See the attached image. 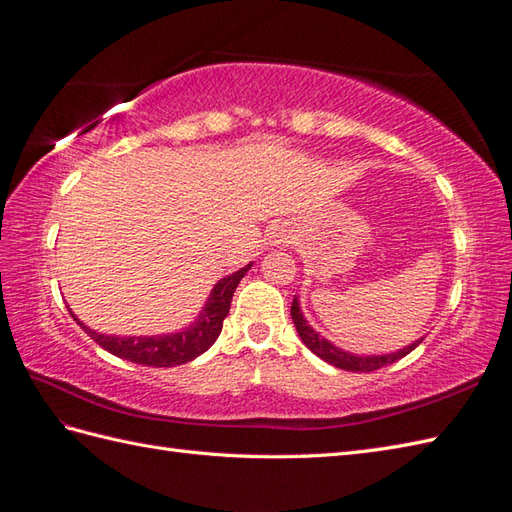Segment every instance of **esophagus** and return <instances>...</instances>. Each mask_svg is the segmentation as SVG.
<instances>
[{"mask_svg": "<svg viewBox=\"0 0 512 512\" xmlns=\"http://www.w3.org/2000/svg\"><path fill=\"white\" fill-rule=\"evenodd\" d=\"M272 244H288L290 242V231L285 227H275L270 233Z\"/></svg>", "mask_w": 512, "mask_h": 512, "instance_id": "34e87169", "label": "esophagus"}]
</instances>
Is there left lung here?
<instances>
[{"label":"left lung","mask_w":512,"mask_h":512,"mask_svg":"<svg viewBox=\"0 0 512 512\" xmlns=\"http://www.w3.org/2000/svg\"><path fill=\"white\" fill-rule=\"evenodd\" d=\"M292 320H294V327L299 331V336L303 340V344L307 349H310L314 355H318L320 360H325L327 364L342 368V371H353V373H371L377 371V368H382L386 364H392L401 360L403 355H408L412 349H417L421 340H414L410 342L408 347H403L399 351H392V353H373V355H366V353H351L347 349H340L338 344H334L331 340H327L325 336H320L318 331L307 323V318L303 316L301 310V303H299V296H294L292 301Z\"/></svg>","instance_id":"left-lung-1"}]
</instances>
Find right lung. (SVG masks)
<instances>
[{
	"label": "right lung",
	"mask_w": 512,
	"mask_h": 512,
	"mask_svg": "<svg viewBox=\"0 0 512 512\" xmlns=\"http://www.w3.org/2000/svg\"><path fill=\"white\" fill-rule=\"evenodd\" d=\"M253 261L248 266L240 268L229 277H222L213 290L209 292L205 305L194 318V323L187 327L172 331V334H159V336H109V334H98V331L80 323L78 316L71 312L76 323L87 331V334L100 344L104 351H109L117 358L137 362L144 366H178L185 362L196 360L198 355L205 353L213 342L218 340L222 323L231 310V299L237 288V283L251 270Z\"/></svg>",
	"instance_id": "right-lung-1"
}]
</instances>
